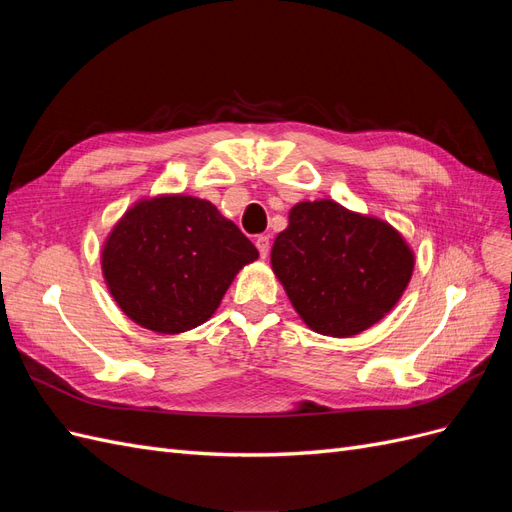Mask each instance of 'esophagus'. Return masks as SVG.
Listing matches in <instances>:
<instances>
[{"instance_id":"34e87169","label":"esophagus","mask_w":512,"mask_h":512,"mask_svg":"<svg viewBox=\"0 0 512 512\" xmlns=\"http://www.w3.org/2000/svg\"><path fill=\"white\" fill-rule=\"evenodd\" d=\"M256 247H258V252H260V258H267L269 250H271V239L267 235L256 237Z\"/></svg>"}]
</instances>
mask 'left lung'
Segmentation results:
<instances>
[{"mask_svg":"<svg viewBox=\"0 0 512 512\" xmlns=\"http://www.w3.org/2000/svg\"><path fill=\"white\" fill-rule=\"evenodd\" d=\"M271 267L292 307L320 335L352 337L391 312L414 252L389 224L322 198L290 209Z\"/></svg>","mask_w":512,"mask_h":512,"instance_id":"1","label":"left lung"}]
</instances>
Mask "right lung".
<instances>
[{
  "label": "right lung",
  "instance_id": "1",
  "mask_svg": "<svg viewBox=\"0 0 512 512\" xmlns=\"http://www.w3.org/2000/svg\"><path fill=\"white\" fill-rule=\"evenodd\" d=\"M254 243L209 200L162 194L134 203L102 247V273L121 312L175 335L207 322Z\"/></svg>",
  "mask_w": 512,
  "mask_h": 512
}]
</instances>
